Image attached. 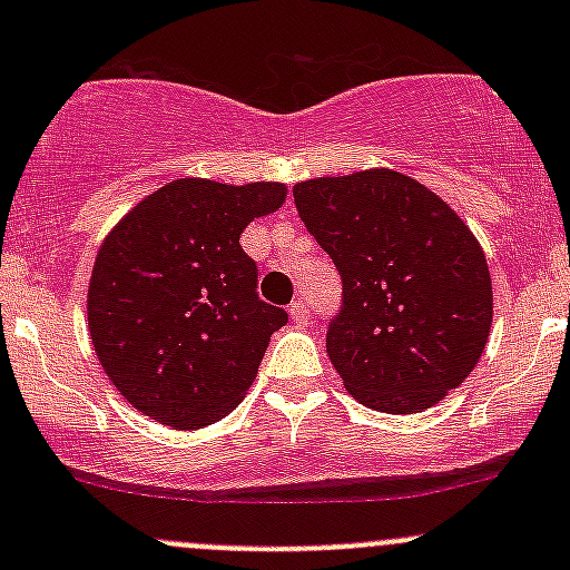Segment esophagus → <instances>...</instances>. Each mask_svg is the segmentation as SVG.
Wrapping results in <instances>:
<instances>
[{"instance_id":"obj_1","label":"esophagus","mask_w":570,"mask_h":570,"mask_svg":"<svg viewBox=\"0 0 570 570\" xmlns=\"http://www.w3.org/2000/svg\"><path fill=\"white\" fill-rule=\"evenodd\" d=\"M289 317L295 320L297 325H308V320H312V312H308L306 301H301V297H297V301L289 306Z\"/></svg>"}]
</instances>
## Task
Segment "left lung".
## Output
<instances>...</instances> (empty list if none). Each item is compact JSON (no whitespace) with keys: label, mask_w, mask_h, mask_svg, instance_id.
I'll return each mask as SVG.
<instances>
[{"label":"left lung","mask_w":570,"mask_h":570,"mask_svg":"<svg viewBox=\"0 0 570 570\" xmlns=\"http://www.w3.org/2000/svg\"><path fill=\"white\" fill-rule=\"evenodd\" d=\"M342 275L325 347L344 389L383 413H419L480 361L493 320L485 253L446 200L375 168L292 189Z\"/></svg>","instance_id":"8db88e82"}]
</instances>
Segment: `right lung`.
I'll return each mask as SVG.
<instances>
[{"mask_svg":"<svg viewBox=\"0 0 570 570\" xmlns=\"http://www.w3.org/2000/svg\"><path fill=\"white\" fill-rule=\"evenodd\" d=\"M286 184L176 178L107 234L88 289V327L112 386L176 430L217 422L256 381L284 308L258 301L250 220L281 209Z\"/></svg>","mask_w":570,"mask_h":570,"instance_id":"add662e5","label":"right lung"}]
</instances>
